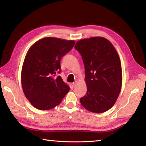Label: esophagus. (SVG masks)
<instances>
[{
    "label": "esophagus",
    "instance_id": "esophagus-1",
    "mask_svg": "<svg viewBox=\"0 0 146 146\" xmlns=\"http://www.w3.org/2000/svg\"><path fill=\"white\" fill-rule=\"evenodd\" d=\"M73 87H75L76 86V82H75V83H73Z\"/></svg>",
    "mask_w": 146,
    "mask_h": 146
}]
</instances>
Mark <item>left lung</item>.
<instances>
[{
  "mask_svg": "<svg viewBox=\"0 0 146 146\" xmlns=\"http://www.w3.org/2000/svg\"><path fill=\"white\" fill-rule=\"evenodd\" d=\"M75 48L82 57L87 86L80 103L91 112H105L115 103L122 87L119 54L112 44L102 37L80 40Z\"/></svg>",
  "mask_w": 146,
  "mask_h": 146,
  "instance_id": "1",
  "label": "left lung"
}]
</instances>
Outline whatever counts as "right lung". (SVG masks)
Returning <instances> with one entry per match:
<instances>
[{
  "label": "right lung",
  "instance_id": "obj_1",
  "mask_svg": "<svg viewBox=\"0 0 146 146\" xmlns=\"http://www.w3.org/2000/svg\"><path fill=\"white\" fill-rule=\"evenodd\" d=\"M75 44L73 40L45 38L27 51L21 72L24 94L33 107L49 110L60 104L70 90L60 76V61Z\"/></svg>",
  "mask_w": 146,
  "mask_h": 146
}]
</instances>
